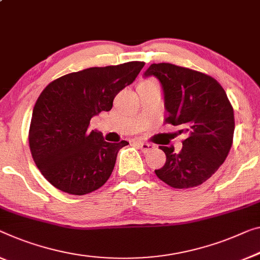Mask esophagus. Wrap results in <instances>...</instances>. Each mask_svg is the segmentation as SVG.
<instances>
[{"mask_svg": "<svg viewBox=\"0 0 260 260\" xmlns=\"http://www.w3.org/2000/svg\"><path fill=\"white\" fill-rule=\"evenodd\" d=\"M136 144H137L139 149H141L144 153L146 152H150L151 150L154 149V145H152V144L150 143H144V142H136Z\"/></svg>", "mask_w": 260, "mask_h": 260, "instance_id": "esophagus-1", "label": "esophagus"}]
</instances>
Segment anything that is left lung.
I'll use <instances>...</instances> for the list:
<instances>
[{"mask_svg":"<svg viewBox=\"0 0 260 260\" xmlns=\"http://www.w3.org/2000/svg\"><path fill=\"white\" fill-rule=\"evenodd\" d=\"M161 83L167 117L165 122L185 133L180 152L159 146L166 162L155 174L173 188L197 187L224 162L233 145L235 118L225 90L214 78L173 63H152L144 77Z\"/></svg>","mask_w":260,"mask_h":260,"instance_id":"left-lung-1","label":"left lung"}]
</instances>
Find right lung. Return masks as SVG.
Here are the masks:
<instances>
[{
	"label": "right lung",
	"mask_w": 260,
	"mask_h": 260,
	"mask_svg": "<svg viewBox=\"0 0 260 260\" xmlns=\"http://www.w3.org/2000/svg\"><path fill=\"white\" fill-rule=\"evenodd\" d=\"M145 65L130 61L90 67L50 82L36 102L29 130L32 158L44 178L59 190L85 195L107 182L126 141L108 143L88 131L91 117L109 111L116 95Z\"/></svg>",
	"instance_id": "add662e5"
}]
</instances>
